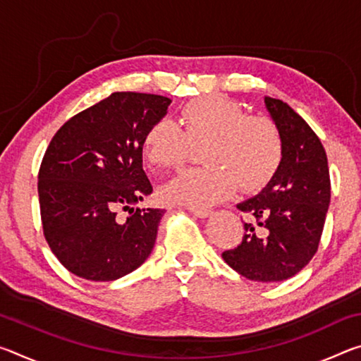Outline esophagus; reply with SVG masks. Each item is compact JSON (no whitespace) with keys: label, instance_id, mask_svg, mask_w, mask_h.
Segmentation results:
<instances>
[{"label":"esophagus","instance_id":"obj_1","mask_svg":"<svg viewBox=\"0 0 361 361\" xmlns=\"http://www.w3.org/2000/svg\"><path fill=\"white\" fill-rule=\"evenodd\" d=\"M189 212H191L192 215L199 216V218H207V216L212 215V210L210 209H194V207H191V209H189Z\"/></svg>","mask_w":361,"mask_h":361}]
</instances>
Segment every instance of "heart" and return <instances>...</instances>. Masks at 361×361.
Masks as SVG:
<instances>
[{
	"label": "heart",
	"instance_id": "obj_1",
	"mask_svg": "<svg viewBox=\"0 0 361 361\" xmlns=\"http://www.w3.org/2000/svg\"><path fill=\"white\" fill-rule=\"evenodd\" d=\"M183 129L159 119L145 135V156L152 167L180 169L192 146L207 145L202 161L209 167L186 170L164 188L169 202L207 209L235 192L256 191L274 178L283 159V140L267 116H248L239 103L207 97L181 109Z\"/></svg>",
	"mask_w": 361,
	"mask_h": 361
}]
</instances>
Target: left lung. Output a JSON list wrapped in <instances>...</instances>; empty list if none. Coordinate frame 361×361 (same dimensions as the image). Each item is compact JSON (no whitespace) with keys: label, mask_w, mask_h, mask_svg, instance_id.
<instances>
[{"label":"left lung","mask_w":361,"mask_h":361,"mask_svg":"<svg viewBox=\"0 0 361 361\" xmlns=\"http://www.w3.org/2000/svg\"><path fill=\"white\" fill-rule=\"evenodd\" d=\"M283 140L282 164L267 186L237 205L245 234L223 259L256 282H282L314 258L331 197L326 152L307 122L285 102L264 97Z\"/></svg>","instance_id":"1"}]
</instances>
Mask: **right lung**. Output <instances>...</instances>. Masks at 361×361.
<instances>
[{"label": "right lung", "instance_id": "right-lung-1", "mask_svg": "<svg viewBox=\"0 0 361 361\" xmlns=\"http://www.w3.org/2000/svg\"><path fill=\"white\" fill-rule=\"evenodd\" d=\"M170 99L114 92L60 127L38 173L46 242L71 274L111 282L135 271L154 247L161 209H133L152 192L143 170L149 127ZM130 212L126 219L120 210Z\"/></svg>", "mask_w": 361, "mask_h": 361}]
</instances>
